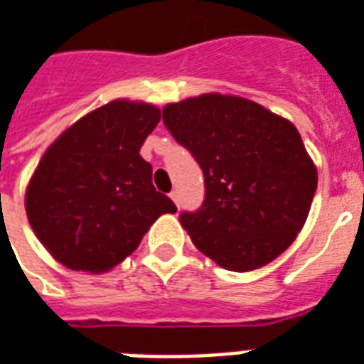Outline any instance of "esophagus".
Wrapping results in <instances>:
<instances>
[{
  "label": "esophagus",
  "mask_w": 364,
  "mask_h": 364,
  "mask_svg": "<svg viewBox=\"0 0 364 364\" xmlns=\"http://www.w3.org/2000/svg\"><path fill=\"white\" fill-rule=\"evenodd\" d=\"M169 198L173 200L177 206H179V203H181V198H179V191H171V195H169Z\"/></svg>",
  "instance_id": "obj_1"
}]
</instances>
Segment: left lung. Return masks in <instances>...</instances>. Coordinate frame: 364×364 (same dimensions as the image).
I'll list each match as a JSON object with an SVG mask.
<instances>
[{
	"label": "left lung",
	"instance_id": "1",
	"mask_svg": "<svg viewBox=\"0 0 364 364\" xmlns=\"http://www.w3.org/2000/svg\"><path fill=\"white\" fill-rule=\"evenodd\" d=\"M164 123L204 173L206 198L181 225L200 252L231 272L278 258L309 218L316 166L291 121L235 94L164 106Z\"/></svg>",
	"mask_w": 364,
	"mask_h": 364
}]
</instances>
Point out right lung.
<instances>
[{"label": "right lung", "instance_id": "obj_1", "mask_svg": "<svg viewBox=\"0 0 364 364\" xmlns=\"http://www.w3.org/2000/svg\"><path fill=\"white\" fill-rule=\"evenodd\" d=\"M160 107L117 98L82 115L46 148L24 193L32 231L69 270L104 274L177 208L152 185L141 146Z\"/></svg>", "mask_w": 364, "mask_h": 364}]
</instances>
